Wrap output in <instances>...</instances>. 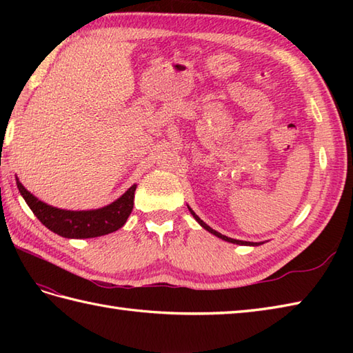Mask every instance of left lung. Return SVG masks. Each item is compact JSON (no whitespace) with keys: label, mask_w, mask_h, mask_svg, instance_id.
Wrapping results in <instances>:
<instances>
[{"label":"left lung","mask_w":353,"mask_h":353,"mask_svg":"<svg viewBox=\"0 0 353 353\" xmlns=\"http://www.w3.org/2000/svg\"><path fill=\"white\" fill-rule=\"evenodd\" d=\"M190 212L194 215V219H196L197 221H199V224L201 228H205L208 232H211V234H214L215 236H219V238H221V239H224V241H229V243H234V244H241V245H256V244H252V243H247V241H239V239H234V238H229V236H224V235H221V234H219V232L216 230H214L212 228H209L208 224L203 221V220H200L199 216L196 215V212L192 211V209L190 208Z\"/></svg>","instance_id":"obj_1"}]
</instances>
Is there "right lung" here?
Instances as JSON below:
<instances>
[{"label":"right lung","instance_id":"right-lung-1","mask_svg":"<svg viewBox=\"0 0 353 353\" xmlns=\"http://www.w3.org/2000/svg\"><path fill=\"white\" fill-rule=\"evenodd\" d=\"M18 190L45 228L65 238H95L112 234L124 226L133 209L137 185L130 186L121 197L109 206L95 211H65L37 200L17 179Z\"/></svg>","mask_w":353,"mask_h":353}]
</instances>
